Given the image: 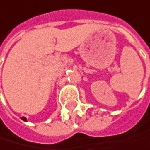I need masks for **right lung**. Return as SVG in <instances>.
Masks as SVG:
<instances>
[{"instance_id":"add662e5","label":"right lung","mask_w":150,"mask_h":150,"mask_svg":"<svg viewBox=\"0 0 150 150\" xmlns=\"http://www.w3.org/2000/svg\"><path fill=\"white\" fill-rule=\"evenodd\" d=\"M21 119H22V120H25V122H26V120H27V119H26V118H25V117H22V118H21Z\"/></svg>"}]
</instances>
